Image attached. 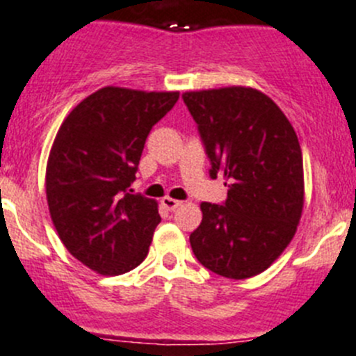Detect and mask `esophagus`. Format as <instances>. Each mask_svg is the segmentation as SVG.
<instances>
[{
  "label": "esophagus",
  "mask_w": 356,
  "mask_h": 356,
  "mask_svg": "<svg viewBox=\"0 0 356 356\" xmlns=\"http://www.w3.org/2000/svg\"><path fill=\"white\" fill-rule=\"evenodd\" d=\"M161 204H163V206H165L168 211H174V209H177L179 206H182V202H181V200H175V198H172V197H165V198H163V200H161Z\"/></svg>",
  "instance_id": "34e87169"
}]
</instances>
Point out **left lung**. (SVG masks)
Instances as JSON below:
<instances>
[{"instance_id": "left-lung-1", "label": "left lung", "mask_w": 356, "mask_h": 356, "mask_svg": "<svg viewBox=\"0 0 356 356\" xmlns=\"http://www.w3.org/2000/svg\"><path fill=\"white\" fill-rule=\"evenodd\" d=\"M211 159L229 186L223 206L202 202L191 232L195 257L222 277L245 280L277 261L296 234L305 200L303 158L284 111L250 86L182 94Z\"/></svg>"}]
</instances>
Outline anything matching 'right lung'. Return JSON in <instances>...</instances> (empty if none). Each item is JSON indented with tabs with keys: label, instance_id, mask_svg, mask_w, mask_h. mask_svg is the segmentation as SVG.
Instances as JSON below:
<instances>
[{
	"label": "right lung",
	"instance_id": "1",
	"mask_svg": "<svg viewBox=\"0 0 356 356\" xmlns=\"http://www.w3.org/2000/svg\"><path fill=\"white\" fill-rule=\"evenodd\" d=\"M179 92L104 86L72 108L46 166L51 220L63 246L99 275L134 270L161 222L158 202L129 193L150 129Z\"/></svg>",
	"mask_w": 356,
	"mask_h": 356
}]
</instances>
